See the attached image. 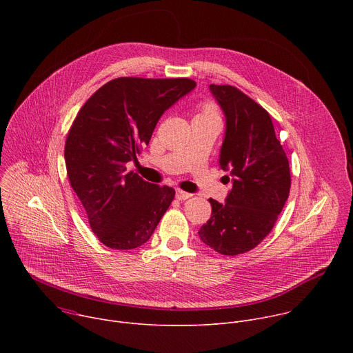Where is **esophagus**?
I'll list each match as a JSON object with an SVG mask.
<instances>
[{
  "label": "esophagus",
  "instance_id": "obj_1",
  "mask_svg": "<svg viewBox=\"0 0 353 353\" xmlns=\"http://www.w3.org/2000/svg\"><path fill=\"white\" fill-rule=\"evenodd\" d=\"M191 195H192V194L185 192V191H181V190H177V191H176V198H177V199H180V201L188 199Z\"/></svg>",
  "mask_w": 353,
  "mask_h": 353
}]
</instances>
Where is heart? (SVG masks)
Returning a JSON list of instances; mask_svg holds the SVG:
<instances>
[{
	"instance_id": "b5f03b06",
	"label": "heart",
	"mask_w": 353,
	"mask_h": 353,
	"mask_svg": "<svg viewBox=\"0 0 353 353\" xmlns=\"http://www.w3.org/2000/svg\"><path fill=\"white\" fill-rule=\"evenodd\" d=\"M199 116H216V112H215V109L212 106L207 105V106L203 108V113H201Z\"/></svg>"
}]
</instances>
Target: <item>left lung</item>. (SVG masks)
<instances>
[{
    "label": "left lung",
    "instance_id": "obj_1",
    "mask_svg": "<svg viewBox=\"0 0 353 353\" xmlns=\"http://www.w3.org/2000/svg\"><path fill=\"white\" fill-rule=\"evenodd\" d=\"M226 130L219 166L229 172L232 190L225 204L210 198L212 214L199 239L223 256L245 253L274 228L290 190L289 161L275 137L271 116L230 85H210Z\"/></svg>",
    "mask_w": 353,
    "mask_h": 353
}]
</instances>
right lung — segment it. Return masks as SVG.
<instances>
[{"label":"right lung","mask_w":353,"mask_h":353,"mask_svg":"<svg viewBox=\"0 0 353 353\" xmlns=\"http://www.w3.org/2000/svg\"><path fill=\"white\" fill-rule=\"evenodd\" d=\"M188 78H117L99 88L77 114L65 142L71 187L92 232L105 245L146 243L170 207L174 188L127 172L162 114L195 88Z\"/></svg>","instance_id":"obj_1"}]
</instances>
